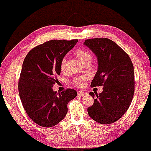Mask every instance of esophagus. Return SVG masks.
Here are the masks:
<instances>
[{
    "label": "esophagus",
    "instance_id": "1",
    "mask_svg": "<svg viewBox=\"0 0 151 151\" xmlns=\"http://www.w3.org/2000/svg\"><path fill=\"white\" fill-rule=\"evenodd\" d=\"M77 93H78V95L81 96H85L86 94V93H85V92H83V91H78Z\"/></svg>",
    "mask_w": 151,
    "mask_h": 151
}]
</instances>
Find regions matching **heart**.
Instances as JSON below:
<instances>
[{
	"instance_id": "heart-1",
	"label": "heart",
	"mask_w": 151,
	"mask_h": 151,
	"mask_svg": "<svg viewBox=\"0 0 151 151\" xmlns=\"http://www.w3.org/2000/svg\"><path fill=\"white\" fill-rule=\"evenodd\" d=\"M75 55L77 56L79 61L81 62L82 64L88 63V62L92 61V55L88 50H85V49H79V50H76L74 52ZM65 63H66V58H64L61 60L60 64V67L62 70L65 69ZM83 82H84V79L83 77L81 78H76L74 80V83L77 86L81 87L83 85Z\"/></svg>"
}]
</instances>
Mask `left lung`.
I'll use <instances>...</instances> for the list:
<instances>
[{"mask_svg": "<svg viewBox=\"0 0 151 151\" xmlns=\"http://www.w3.org/2000/svg\"><path fill=\"white\" fill-rule=\"evenodd\" d=\"M83 45L95 54L98 70L91 86H103V92L89 94L94 103L87 109L91 119L101 124H111L128 110L134 93V66L127 54L112 40L87 39Z\"/></svg>", "mask_w": 151, "mask_h": 151, "instance_id": "1", "label": "left lung"}]
</instances>
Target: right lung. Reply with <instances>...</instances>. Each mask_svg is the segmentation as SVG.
Returning <instances> with one entry per match:
<instances>
[{
  "instance_id": "1",
  "label": "right lung",
  "mask_w": 151,
  "mask_h": 151,
  "mask_svg": "<svg viewBox=\"0 0 151 151\" xmlns=\"http://www.w3.org/2000/svg\"><path fill=\"white\" fill-rule=\"evenodd\" d=\"M78 40H52L28 52L22 64L18 89L27 115L36 124L50 127L64 119L68 103L77 95L68 88L57 93L52 87L60 74V61Z\"/></svg>"
}]
</instances>
